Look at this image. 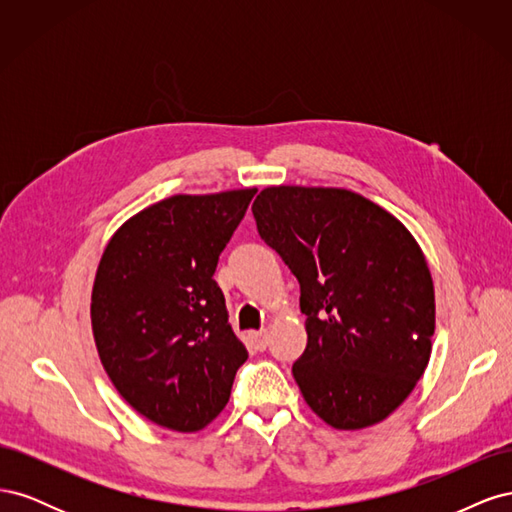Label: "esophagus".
I'll return each mask as SVG.
<instances>
[{"mask_svg": "<svg viewBox=\"0 0 512 512\" xmlns=\"http://www.w3.org/2000/svg\"><path fill=\"white\" fill-rule=\"evenodd\" d=\"M252 342L256 344L258 350H265L269 346V333L267 331H256L252 333Z\"/></svg>", "mask_w": 512, "mask_h": 512, "instance_id": "esophagus-1", "label": "esophagus"}]
</instances>
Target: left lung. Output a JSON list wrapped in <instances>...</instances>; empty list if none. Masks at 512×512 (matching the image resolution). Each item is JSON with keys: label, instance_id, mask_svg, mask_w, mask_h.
<instances>
[{"label": "left lung", "instance_id": "8db88e82", "mask_svg": "<svg viewBox=\"0 0 512 512\" xmlns=\"http://www.w3.org/2000/svg\"><path fill=\"white\" fill-rule=\"evenodd\" d=\"M252 213L301 286L307 346L292 374L307 406L335 429L384 421L431 356L436 294L421 245L344 188L273 185Z\"/></svg>", "mask_w": 512, "mask_h": 512}]
</instances>
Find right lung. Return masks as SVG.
Wrapping results in <instances>:
<instances>
[{
	"mask_svg": "<svg viewBox=\"0 0 512 512\" xmlns=\"http://www.w3.org/2000/svg\"><path fill=\"white\" fill-rule=\"evenodd\" d=\"M254 194L164 198L104 247L91 290L100 361L119 395L160 427H207L247 361L213 273Z\"/></svg>",
	"mask_w": 512,
	"mask_h": 512,
	"instance_id": "obj_1",
	"label": "right lung"
}]
</instances>
